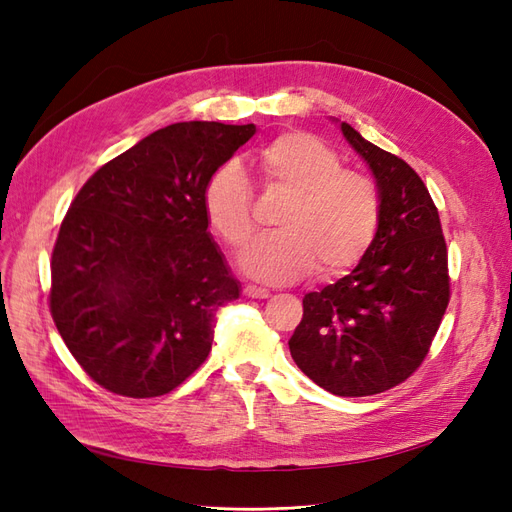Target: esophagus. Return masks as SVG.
I'll return each mask as SVG.
<instances>
[{"label":"esophagus","instance_id":"1","mask_svg":"<svg viewBox=\"0 0 512 512\" xmlns=\"http://www.w3.org/2000/svg\"><path fill=\"white\" fill-rule=\"evenodd\" d=\"M243 294H245L247 299H267V297H269V290H267V288H260V286L247 284V286L243 288Z\"/></svg>","mask_w":512,"mask_h":512}]
</instances>
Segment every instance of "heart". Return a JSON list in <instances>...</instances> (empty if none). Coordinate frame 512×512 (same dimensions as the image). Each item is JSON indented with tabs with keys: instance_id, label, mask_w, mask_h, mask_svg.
Here are the masks:
<instances>
[{
	"instance_id": "b5f03b06",
	"label": "heart",
	"mask_w": 512,
	"mask_h": 512,
	"mask_svg": "<svg viewBox=\"0 0 512 512\" xmlns=\"http://www.w3.org/2000/svg\"><path fill=\"white\" fill-rule=\"evenodd\" d=\"M267 188L290 194L277 215V232L241 256L247 275L269 284L297 282L318 267L337 277L359 262L380 224V194L367 175L342 168L337 151L307 132H284L256 153ZM252 183L235 162L215 168L205 185L211 228L232 247L252 241Z\"/></svg>"
}]
</instances>
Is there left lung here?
<instances>
[{"instance_id":"8db88e82","label":"left lung","mask_w":512,"mask_h":512,"mask_svg":"<svg viewBox=\"0 0 512 512\" xmlns=\"http://www.w3.org/2000/svg\"><path fill=\"white\" fill-rule=\"evenodd\" d=\"M380 194L374 243L350 275L307 292L290 354L303 374L339 397L389 391L429 352L451 299L440 215L423 179L342 121Z\"/></svg>"}]
</instances>
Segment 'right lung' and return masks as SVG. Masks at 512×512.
<instances>
[{"label":"right lung","instance_id":"right-lung-1","mask_svg":"<svg viewBox=\"0 0 512 512\" xmlns=\"http://www.w3.org/2000/svg\"><path fill=\"white\" fill-rule=\"evenodd\" d=\"M254 132L173 123L106 162L72 200L51 258V316L106 391L160 397L205 363L215 312L241 290L207 230L205 185Z\"/></svg>","mask_w":512,"mask_h":512}]
</instances>
